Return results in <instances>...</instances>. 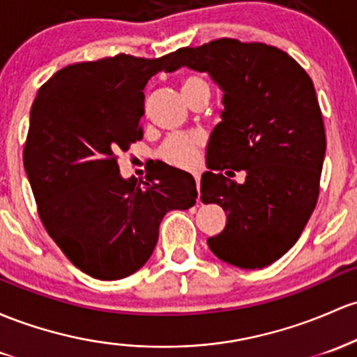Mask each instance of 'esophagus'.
I'll return each instance as SVG.
<instances>
[{
  "label": "esophagus",
  "mask_w": 357,
  "mask_h": 357,
  "mask_svg": "<svg viewBox=\"0 0 357 357\" xmlns=\"http://www.w3.org/2000/svg\"><path fill=\"white\" fill-rule=\"evenodd\" d=\"M193 178H195V183H197L198 191H199V181H202V174H199V172H193Z\"/></svg>",
  "instance_id": "34e87169"
}]
</instances>
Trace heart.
Listing matches in <instances>:
<instances>
[{"label": "heart", "mask_w": 357, "mask_h": 357, "mask_svg": "<svg viewBox=\"0 0 357 357\" xmlns=\"http://www.w3.org/2000/svg\"><path fill=\"white\" fill-rule=\"evenodd\" d=\"M206 83L198 76H188L183 81V93L191 91V89L199 88V86H205ZM208 86V84H206ZM199 146H202V140L198 137H190V135H174L164 144V147L160 149V155L164 160H167L169 164L179 167H188L191 164H195V160L198 159Z\"/></svg>", "instance_id": "obj_1"}]
</instances>
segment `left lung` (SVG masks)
I'll list each match as a JSON object with an SVG mask.
<instances>
[{
    "mask_svg": "<svg viewBox=\"0 0 357 357\" xmlns=\"http://www.w3.org/2000/svg\"><path fill=\"white\" fill-rule=\"evenodd\" d=\"M185 66L208 73L223 91L222 121L206 146L202 202L220 205L227 223L206 244L229 264L261 269L295 245L317 205L325 130L315 88L278 47L234 38L176 50L167 73ZM229 167L244 169L246 181L214 172Z\"/></svg>",
    "mask_w": 357,
    "mask_h": 357,
    "instance_id": "obj_1",
    "label": "left lung"
}]
</instances>
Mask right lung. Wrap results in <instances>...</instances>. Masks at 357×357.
Returning <instances> with one entry per match:
<instances>
[{"label": "right lung", "instance_id": "1", "mask_svg": "<svg viewBox=\"0 0 357 357\" xmlns=\"http://www.w3.org/2000/svg\"><path fill=\"white\" fill-rule=\"evenodd\" d=\"M172 54H120L57 70L30 112L23 164L49 236L81 271L113 281L152 256L169 210L197 202L188 172L158 162L147 181L121 178L116 152L142 139L144 89Z\"/></svg>", "mask_w": 357, "mask_h": 357}]
</instances>
